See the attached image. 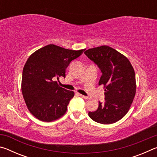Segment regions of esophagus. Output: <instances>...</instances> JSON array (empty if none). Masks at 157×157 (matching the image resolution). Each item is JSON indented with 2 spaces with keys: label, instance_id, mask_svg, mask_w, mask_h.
<instances>
[{
  "label": "esophagus",
  "instance_id": "obj_1",
  "mask_svg": "<svg viewBox=\"0 0 157 157\" xmlns=\"http://www.w3.org/2000/svg\"><path fill=\"white\" fill-rule=\"evenodd\" d=\"M78 95H79V96H80L81 98H84V99H89V97L88 96H85V95H82V94H78Z\"/></svg>",
  "mask_w": 157,
  "mask_h": 157
}]
</instances>
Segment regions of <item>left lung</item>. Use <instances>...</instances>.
I'll return each instance as SVG.
<instances>
[{"mask_svg":"<svg viewBox=\"0 0 157 157\" xmlns=\"http://www.w3.org/2000/svg\"><path fill=\"white\" fill-rule=\"evenodd\" d=\"M84 54L94 61L102 75L99 85L105 88V102H99L98 109L89 111L93 121L101 124H112L128 112L136 95L134 70L127 58L108 46L86 50Z\"/></svg>","mask_w":157,"mask_h":157,"instance_id":"8db88e82","label":"left lung"}]
</instances>
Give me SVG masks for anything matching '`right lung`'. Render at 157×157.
<instances>
[{"mask_svg": "<svg viewBox=\"0 0 157 157\" xmlns=\"http://www.w3.org/2000/svg\"><path fill=\"white\" fill-rule=\"evenodd\" d=\"M84 50L50 44L29 57L23 67L21 91L29 111L35 118L52 122L64 115L74 92L60 87L55 79L65 78L66 68Z\"/></svg>", "mask_w": 157, "mask_h": 157, "instance_id": "obj_1", "label": "right lung"}]
</instances>
